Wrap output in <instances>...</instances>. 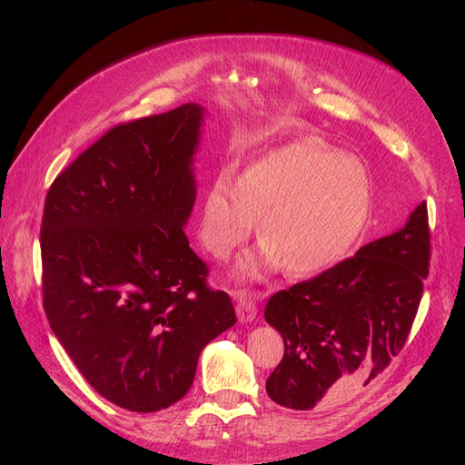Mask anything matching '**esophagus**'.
<instances>
[{"mask_svg": "<svg viewBox=\"0 0 465 465\" xmlns=\"http://www.w3.org/2000/svg\"><path fill=\"white\" fill-rule=\"evenodd\" d=\"M234 299H236V314L238 320L241 322H252L258 314V306L254 297H252V292H248L246 289H241L234 292Z\"/></svg>", "mask_w": 465, "mask_h": 465, "instance_id": "esophagus-1", "label": "esophagus"}]
</instances>
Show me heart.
Wrapping results in <instances>:
<instances>
[{
  "label": "heart",
  "mask_w": 465,
  "mask_h": 465,
  "mask_svg": "<svg viewBox=\"0 0 465 465\" xmlns=\"http://www.w3.org/2000/svg\"><path fill=\"white\" fill-rule=\"evenodd\" d=\"M371 180L364 166L322 142H299L248 164L232 186L219 176L202 207L200 234L211 256L224 260L258 219V258L241 263L244 275L277 270L311 275L340 262L371 217Z\"/></svg>",
  "instance_id": "1"
}]
</instances>
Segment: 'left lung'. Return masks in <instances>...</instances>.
<instances>
[{"instance_id":"1","label":"left lung","mask_w":465,"mask_h":465,"mask_svg":"<svg viewBox=\"0 0 465 465\" xmlns=\"http://www.w3.org/2000/svg\"><path fill=\"white\" fill-rule=\"evenodd\" d=\"M427 202L405 227L320 275L277 291L263 316L285 353L265 382L289 410L343 400L382 374L411 331L430 267Z\"/></svg>"}]
</instances>
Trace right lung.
Listing matches in <instances>:
<instances>
[{"mask_svg": "<svg viewBox=\"0 0 465 465\" xmlns=\"http://www.w3.org/2000/svg\"><path fill=\"white\" fill-rule=\"evenodd\" d=\"M202 106L114 125L55 176L40 227L42 304L79 372L137 413L190 390L202 349L236 323L184 224Z\"/></svg>", "mask_w": 465, "mask_h": 465, "instance_id": "obj_1", "label": "right lung"}]
</instances>
